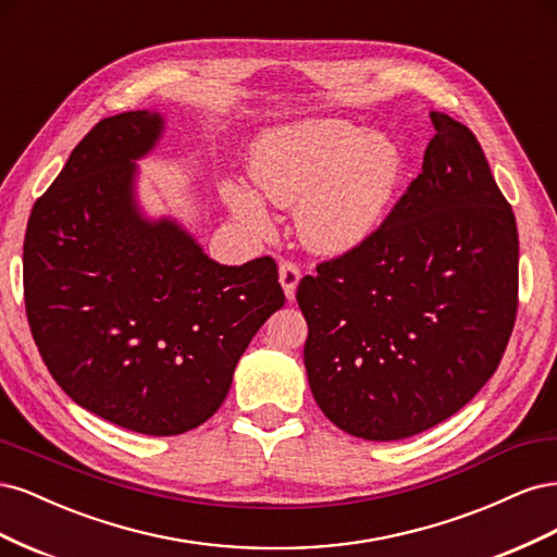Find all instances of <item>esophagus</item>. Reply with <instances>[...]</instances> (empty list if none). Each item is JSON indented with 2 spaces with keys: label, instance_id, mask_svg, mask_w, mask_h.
Listing matches in <instances>:
<instances>
[{
  "label": "esophagus",
  "instance_id": "1",
  "mask_svg": "<svg viewBox=\"0 0 557 557\" xmlns=\"http://www.w3.org/2000/svg\"><path fill=\"white\" fill-rule=\"evenodd\" d=\"M278 278H281V285H283V290H285V297L295 299L297 283H299V278H301L299 264L293 262V260H283L281 267H278Z\"/></svg>",
  "mask_w": 557,
  "mask_h": 557
}]
</instances>
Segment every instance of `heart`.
<instances>
[{
	"mask_svg": "<svg viewBox=\"0 0 557 557\" xmlns=\"http://www.w3.org/2000/svg\"><path fill=\"white\" fill-rule=\"evenodd\" d=\"M258 188L281 207H299V230L318 252H346L367 242L399 193L397 146L346 121H309L262 134L250 150ZM225 197L244 223L264 232L262 199L242 183Z\"/></svg>",
	"mask_w": 557,
	"mask_h": 557,
	"instance_id": "1",
	"label": "heart"
}]
</instances>
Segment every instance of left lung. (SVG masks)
<instances>
[{"instance_id":"1","label":"left lung","mask_w":557,"mask_h":557,"mask_svg":"<svg viewBox=\"0 0 557 557\" xmlns=\"http://www.w3.org/2000/svg\"><path fill=\"white\" fill-rule=\"evenodd\" d=\"M420 172L379 230L297 285L311 393L336 428L397 442L495 374L518 311L516 215L474 132L430 113Z\"/></svg>"}]
</instances>
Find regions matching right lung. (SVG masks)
Returning <instances> with one entry per match:
<instances>
[{
	"label": "right lung",
	"instance_id": "right-lung-1",
	"mask_svg": "<svg viewBox=\"0 0 557 557\" xmlns=\"http://www.w3.org/2000/svg\"><path fill=\"white\" fill-rule=\"evenodd\" d=\"M158 113L99 121L35 201L23 244L27 323L50 376L83 409L172 436L221 407L250 339L285 305L276 260H209L132 201Z\"/></svg>",
	"mask_w": 557,
	"mask_h": 557
}]
</instances>
